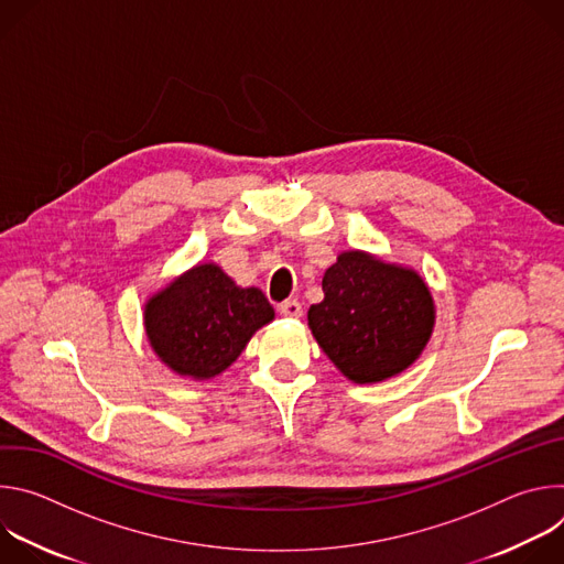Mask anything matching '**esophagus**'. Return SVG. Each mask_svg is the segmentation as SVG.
Masks as SVG:
<instances>
[{
    "label": "esophagus",
    "instance_id": "1",
    "mask_svg": "<svg viewBox=\"0 0 564 564\" xmlns=\"http://www.w3.org/2000/svg\"><path fill=\"white\" fill-rule=\"evenodd\" d=\"M279 312L283 314V316H301V312H303V307H301V303L296 301V299H285L283 303H279Z\"/></svg>",
    "mask_w": 564,
    "mask_h": 564
}]
</instances>
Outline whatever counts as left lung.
<instances>
[{
    "instance_id": "8db88e82",
    "label": "left lung",
    "mask_w": 564,
    "mask_h": 564,
    "mask_svg": "<svg viewBox=\"0 0 564 564\" xmlns=\"http://www.w3.org/2000/svg\"><path fill=\"white\" fill-rule=\"evenodd\" d=\"M324 301L307 310L314 339L355 383L383 381L424 350L433 296L413 270L344 252L324 276Z\"/></svg>"
}]
</instances>
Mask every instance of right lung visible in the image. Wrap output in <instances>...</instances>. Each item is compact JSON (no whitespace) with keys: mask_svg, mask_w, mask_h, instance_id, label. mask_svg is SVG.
<instances>
[{"mask_svg":"<svg viewBox=\"0 0 564 564\" xmlns=\"http://www.w3.org/2000/svg\"><path fill=\"white\" fill-rule=\"evenodd\" d=\"M272 318L274 310L259 288H238L214 263L189 270L144 307L155 355L194 379L223 372Z\"/></svg>","mask_w":564,"mask_h":564,"instance_id":"obj_1","label":"right lung"}]
</instances>
